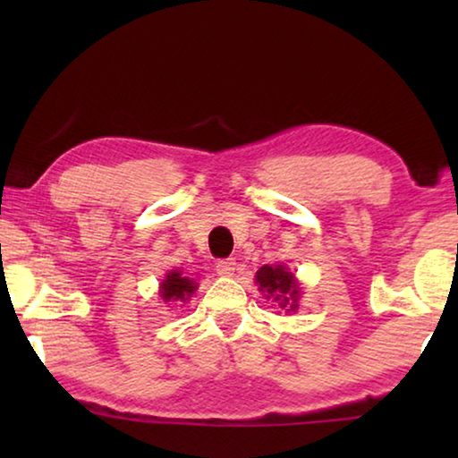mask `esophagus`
Returning <instances> with one entry per match:
<instances>
[{
	"label": "esophagus",
	"instance_id": "obj_1",
	"mask_svg": "<svg viewBox=\"0 0 458 458\" xmlns=\"http://www.w3.org/2000/svg\"><path fill=\"white\" fill-rule=\"evenodd\" d=\"M234 270H236L234 259H224V260H218V265H216V273L220 276H234Z\"/></svg>",
	"mask_w": 458,
	"mask_h": 458
}]
</instances>
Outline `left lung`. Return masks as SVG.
I'll return each instance as SVG.
<instances>
[{"mask_svg":"<svg viewBox=\"0 0 458 458\" xmlns=\"http://www.w3.org/2000/svg\"><path fill=\"white\" fill-rule=\"evenodd\" d=\"M254 278H257L259 291L265 293L267 299L276 301L278 307L286 309V311H297L301 289L299 281L293 273H289V268H284L283 265H265L257 270Z\"/></svg>","mask_w":458,"mask_h":458,"instance_id":"8db88e82","label":"left lung"}]
</instances>
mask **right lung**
Instances as JSON below:
<instances>
[{
  "mask_svg": "<svg viewBox=\"0 0 458 458\" xmlns=\"http://www.w3.org/2000/svg\"><path fill=\"white\" fill-rule=\"evenodd\" d=\"M196 289V278L182 275V270H172V273L165 275L164 283H161L159 294L165 303H169V301H182V303H185Z\"/></svg>",
  "mask_w": 458,
  "mask_h": 458,
  "instance_id": "add662e5",
  "label": "right lung"
}]
</instances>
